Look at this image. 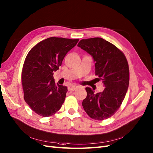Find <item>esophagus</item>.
<instances>
[{
	"instance_id": "34e87169",
	"label": "esophagus",
	"mask_w": 153,
	"mask_h": 153,
	"mask_svg": "<svg viewBox=\"0 0 153 153\" xmlns=\"http://www.w3.org/2000/svg\"><path fill=\"white\" fill-rule=\"evenodd\" d=\"M76 87H75V86H72V87H69V88H68V91H71V92H72V91H74V90H76Z\"/></svg>"
}]
</instances>
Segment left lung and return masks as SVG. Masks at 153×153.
<instances>
[{
    "label": "left lung",
    "mask_w": 153,
    "mask_h": 153,
    "mask_svg": "<svg viewBox=\"0 0 153 153\" xmlns=\"http://www.w3.org/2000/svg\"><path fill=\"white\" fill-rule=\"evenodd\" d=\"M78 47L89 54L95 62V74L104 89L95 94L86 88L82 107L91 118L101 121L111 117L120 108L129 82V65L124 54L114 45L101 37L82 39Z\"/></svg>",
    "instance_id": "8db88e82"
}]
</instances>
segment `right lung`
I'll use <instances>...</instances> for the list:
<instances>
[{"label": "right lung", "mask_w": 153, "mask_h": 153, "mask_svg": "<svg viewBox=\"0 0 153 153\" xmlns=\"http://www.w3.org/2000/svg\"><path fill=\"white\" fill-rule=\"evenodd\" d=\"M78 41L49 37L36 44L26 57L22 71L24 100L39 116L54 115L64 103L68 88L55 83L53 74Z\"/></svg>", "instance_id": "obj_1"}]
</instances>
